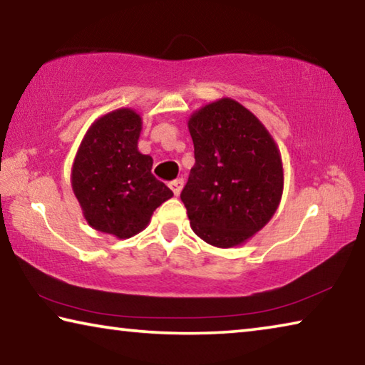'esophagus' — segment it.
Segmentation results:
<instances>
[{
    "instance_id": "1",
    "label": "esophagus",
    "mask_w": 365,
    "mask_h": 365,
    "mask_svg": "<svg viewBox=\"0 0 365 365\" xmlns=\"http://www.w3.org/2000/svg\"><path fill=\"white\" fill-rule=\"evenodd\" d=\"M183 185H185L183 178H177V180H174V182H170V183H169V187H170V190H172V191H174V195H175V196H178V195L182 193Z\"/></svg>"
}]
</instances>
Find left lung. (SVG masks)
<instances>
[{
  "label": "left lung",
  "instance_id": "left-lung-1",
  "mask_svg": "<svg viewBox=\"0 0 365 365\" xmlns=\"http://www.w3.org/2000/svg\"><path fill=\"white\" fill-rule=\"evenodd\" d=\"M195 165L182 191L193 232L215 248H235L262 230L283 195L280 150L243 104L220 98L188 119Z\"/></svg>",
  "mask_w": 365,
  "mask_h": 365
}]
</instances>
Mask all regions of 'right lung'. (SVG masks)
Here are the masks:
<instances>
[{
    "mask_svg": "<svg viewBox=\"0 0 365 365\" xmlns=\"http://www.w3.org/2000/svg\"><path fill=\"white\" fill-rule=\"evenodd\" d=\"M141 115L119 108L91 123L72 163L71 185L91 228L117 240L145 230L174 193L151 174L153 158L138 151Z\"/></svg>",
    "mask_w": 365,
    "mask_h": 365,
    "instance_id": "add662e5",
    "label": "right lung"
}]
</instances>
